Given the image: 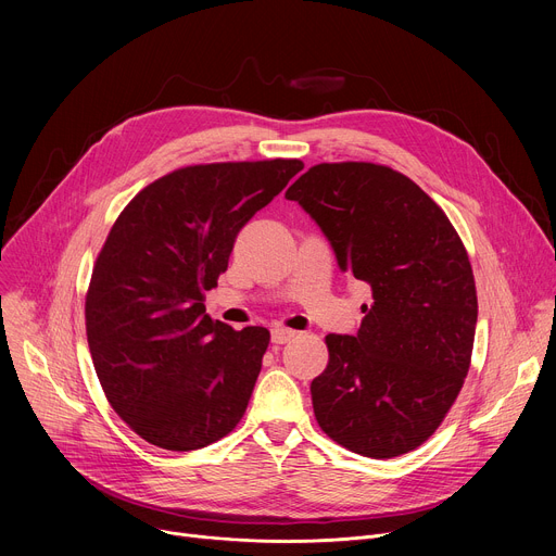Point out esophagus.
<instances>
[{
	"instance_id": "1",
	"label": "esophagus",
	"mask_w": 556,
	"mask_h": 556,
	"mask_svg": "<svg viewBox=\"0 0 556 556\" xmlns=\"http://www.w3.org/2000/svg\"><path fill=\"white\" fill-rule=\"evenodd\" d=\"M294 337H296L294 330H288V328H281V326H275V328L270 330V339H273V343H277V345H283V343L292 341Z\"/></svg>"
}]
</instances>
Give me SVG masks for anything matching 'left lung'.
Masks as SVG:
<instances>
[{
  "label": "left lung",
  "mask_w": 556,
  "mask_h": 556,
  "mask_svg": "<svg viewBox=\"0 0 556 556\" xmlns=\"http://www.w3.org/2000/svg\"><path fill=\"white\" fill-rule=\"evenodd\" d=\"M286 198L374 299L354 337H326L328 367L309 384L316 422L365 457L418 448L470 365L478 294L459 235L416 182L382 165H316Z\"/></svg>",
  "instance_id": "obj_1"
}]
</instances>
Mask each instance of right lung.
Here are the masks:
<instances>
[{
	"mask_svg": "<svg viewBox=\"0 0 556 556\" xmlns=\"http://www.w3.org/2000/svg\"><path fill=\"white\" fill-rule=\"evenodd\" d=\"M301 169L281 157L185 167L114 222L86 296L88 343L112 409L149 444L195 451L242 420L270 332L213 321L204 292L237 232Z\"/></svg>",
	"mask_w": 556,
	"mask_h": 556,
	"instance_id": "add662e5",
	"label": "right lung"
}]
</instances>
